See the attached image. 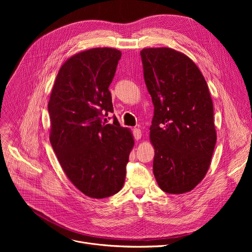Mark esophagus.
Masks as SVG:
<instances>
[{
	"label": "esophagus",
	"mask_w": 252,
	"mask_h": 252,
	"mask_svg": "<svg viewBox=\"0 0 252 252\" xmlns=\"http://www.w3.org/2000/svg\"><path fill=\"white\" fill-rule=\"evenodd\" d=\"M133 134H134V137L136 140H140L142 137V130L140 128H134Z\"/></svg>",
	"instance_id": "1"
}]
</instances>
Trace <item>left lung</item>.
Segmentation results:
<instances>
[{
  "instance_id": "8db88e82",
  "label": "left lung",
  "mask_w": 252,
  "mask_h": 252,
  "mask_svg": "<svg viewBox=\"0 0 252 252\" xmlns=\"http://www.w3.org/2000/svg\"><path fill=\"white\" fill-rule=\"evenodd\" d=\"M141 57L154 105L150 126L154 177L166 193H187L205 177L217 142L208 86L184 53L146 48Z\"/></svg>"
}]
</instances>
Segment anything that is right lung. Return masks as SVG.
<instances>
[{"mask_svg": "<svg viewBox=\"0 0 252 252\" xmlns=\"http://www.w3.org/2000/svg\"><path fill=\"white\" fill-rule=\"evenodd\" d=\"M122 52L94 48L66 60L48 104L50 142L65 175L85 195L101 199L124 186L126 165L134 147L130 130L105 125L113 112L108 88Z\"/></svg>", "mask_w": 252, "mask_h": 252, "instance_id": "right-lung-1", "label": "right lung"}]
</instances>
